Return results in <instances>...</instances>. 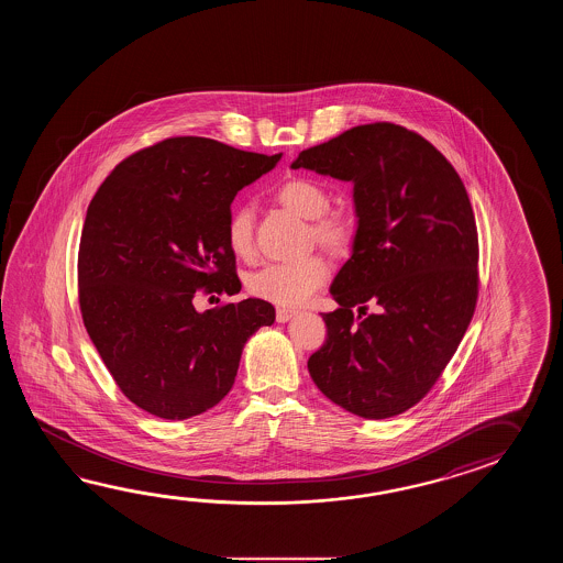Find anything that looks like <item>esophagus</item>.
<instances>
[{"label": "esophagus", "mask_w": 563, "mask_h": 563, "mask_svg": "<svg viewBox=\"0 0 563 563\" xmlns=\"http://www.w3.org/2000/svg\"><path fill=\"white\" fill-rule=\"evenodd\" d=\"M296 313H298V311L296 310H286V308H277L276 320L279 323H286L289 322V320H291V318H294Z\"/></svg>", "instance_id": "1"}]
</instances>
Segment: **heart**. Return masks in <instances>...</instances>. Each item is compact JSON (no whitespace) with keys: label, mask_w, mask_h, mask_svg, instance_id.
Masks as SVG:
<instances>
[{"label":"heart","mask_w":563,"mask_h":563,"mask_svg":"<svg viewBox=\"0 0 563 563\" xmlns=\"http://www.w3.org/2000/svg\"><path fill=\"white\" fill-rule=\"evenodd\" d=\"M277 201L303 219H311V235L322 247L344 253L356 238L354 219L344 211H328L330 192L318 180L296 177L277 189ZM253 207H233L228 219V243L231 252L247 257L253 250ZM330 267L320 255H311L291 264H267L247 279L255 298L282 308L301 306L325 284Z\"/></svg>","instance_id":"b5f03b06"}]
</instances>
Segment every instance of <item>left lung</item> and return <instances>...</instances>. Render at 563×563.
Wrapping results in <instances>:
<instances>
[{"label": "left lung", "mask_w": 563, "mask_h": 563, "mask_svg": "<svg viewBox=\"0 0 563 563\" xmlns=\"http://www.w3.org/2000/svg\"><path fill=\"white\" fill-rule=\"evenodd\" d=\"M291 168L350 180L352 255L332 282L311 380L362 419H390L439 380L478 294L477 225L453 165L393 122L360 124L299 153Z\"/></svg>", "instance_id": "left-lung-1"}]
</instances>
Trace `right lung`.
<instances>
[{"instance_id":"right-lung-1","label":"right lung","mask_w":563,"mask_h":563,"mask_svg":"<svg viewBox=\"0 0 563 563\" xmlns=\"http://www.w3.org/2000/svg\"><path fill=\"white\" fill-rule=\"evenodd\" d=\"M203 136H175L124 158L86 211L78 299L122 395L158 419L216 407L235 383L245 342L272 325L269 301L197 311V289L240 294L228 219L235 195L276 167Z\"/></svg>"}]
</instances>
